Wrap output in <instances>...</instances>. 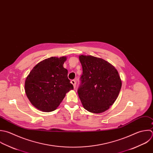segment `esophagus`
<instances>
[{"instance_id": "obj_1", "label": "esophagus", "mask_w": 153, "mask_h": 153, "mask_svg": "<svg viewBox=\"0 0 153 153\" xmlns=\"http://www.w3.org/2000/svg\"><path fill=\"white\" fill-rule=\"evenodd\" d=\"M71 83L73 84V86H74V88H76V80H71Z\"/></svg>"}]
</instances>
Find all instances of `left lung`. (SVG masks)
<instances>
[{
    "instance_id": "8db88e82",
    "label": "left lung",
    "mask_w": 153,
    "mask_h": 153,
    "mask_svg": "<svg viewBox=\"0 0 153 153\" xmlns=\"http://www.w3.org/2000/svg\"><path fill=\"white\" fill-rule=\"evenodd\" d=\"M83 74L77 93L85 109L101 113L116 100L122 87L118 71L109 62L93 56L80 55Z\"/></svg>"
}]
</instances>
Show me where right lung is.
Wrapping results in <instances>:
<instances>
[{"label":"right lung","instance_id":"1","mask_svg":"<svg viewBox=\"0 0 153 153\" xmlns=\"http://www.w3.org/2000/svg\"><path fill=\"white\" fill-rule=\"evenodd\" d=\"M66 57H51L38 63L25 82V91L30 102L42 111H54L65 94L73 89L63 67Z\"/></svg>","mask_w":153,"mask_h":153}]
</instances>
